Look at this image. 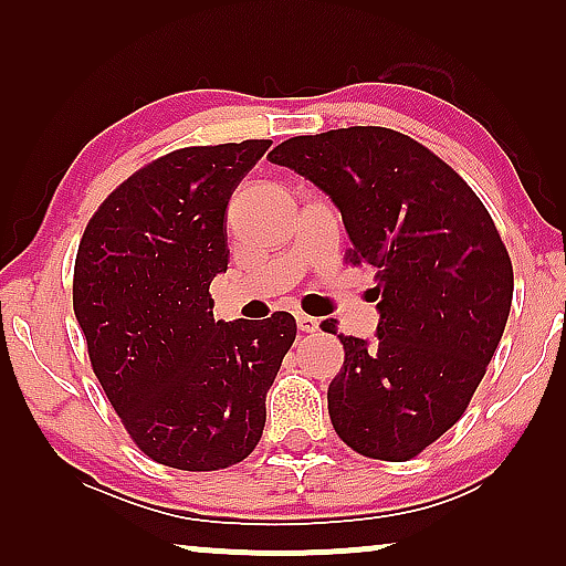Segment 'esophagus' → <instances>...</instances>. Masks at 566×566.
Here are the masks:
<instances>
[{
    "instance_id": "1",
    "label": "esophagus",
    "mask_w": 566,
    "mask_h": 566,
    "mask_svg": "<svg viewBox=\"0 0 566 566\" xmlns=\"http://www.w3.org/2000/svg\"><path fill=\"white\" fill-rule=\"evenodd\" d=\"M296 324L301 332H306V335H312V332L319 329V319H314V316L308 314H296Z\"/></svg>"
}]
</instances>
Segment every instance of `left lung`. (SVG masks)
<instances>
[{
	"label": "left lung",
	"mask_w": 566,
	"mask_h": 566,
	"mask_svg": "<svg viewBox=\"0 0 566 566\" xmlns=\"http://www.w3.org/2000/svg\"><path fill=\"white\" fill-rule=\"evenodd\" d=\"M268 159L327 192L345 260L378 270L376 343L339 335L332 428L368 459H415L467 412L505 332L513 265L500 231L459 172L399 130L293 136Z\"/></svg>",
	"instance_id": "obj_1"
}]
</instances>
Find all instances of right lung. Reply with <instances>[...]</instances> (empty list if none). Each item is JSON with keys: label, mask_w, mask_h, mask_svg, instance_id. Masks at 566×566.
<instances>
[{"label": "right lung", "mask_w": 566, "mask_h": 566, "mask_svg": "<svg viewBox=\"0 0 566 566\" xmlns=\"http://www.w3.org/2000/svg\"><path fill=\"white\" fill-rule=\"evenodd\" d=\"M268 138L188 146L120 182L92 216L74 262V314L123 428L165 467L244 461L296 319L216 322L227 273V206Z\"/></svg>", "instance_id": "right-lung-1"}]
</instances>
